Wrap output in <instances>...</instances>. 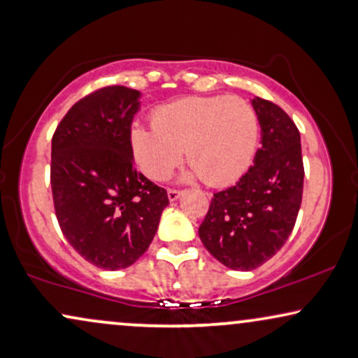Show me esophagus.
<instances>
[{
  "mask_svg": "<svg viewBox=\"0 0 358 358\" xmlns=\"http://www.w3.org/2000/svg\"><path fill=\"white\" fill-rule=\"evenodd\" d=\"M180 195H182V190H175V188H170V190H168V199H170V202H175Z\"/></svg>",
  "mask_w": 358,
  "mask_h": 358,
  "instance_id": "1",
  "label": "esophagus"
}]
</instances>
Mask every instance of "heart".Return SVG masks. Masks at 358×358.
<instances>
[{"label":"heart","mask_w":358,"mask_h":358,"mask_svg":"<svg viewBox=\"0 0 358 358\" xmlns=\"http://www.w3.org/2000/svg\"><path fill=\"white\" fill-rule=\"evenodd\" d=\"M153 129L133 126L131 148L148 178L165 180L182 162L210 187H227L249 170L256 156L259 119L237 96H192L159 106Z\"/></svg>","instance_id":"obj_1"}]
</instances>
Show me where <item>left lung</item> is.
Masks as SVG:
<instances>
[{"label": "left lung", "mask_w": 358, "mask_h": 358, "mask_svg": "<svg viewBox=\"0 0 358 358\" xmlns=\"http://www.w3.org/2000/svg\"><path fill=\"white\" fill-rule=\"evenodd\" d=\"M261 148L254 165L234 187L213 193L199 227L200 241L217 261L252 271L285 245L303 199L301 138L296 124L274 102L254 97Z\"/></svg>", "instance_id": "obj_1"}]
</instances>
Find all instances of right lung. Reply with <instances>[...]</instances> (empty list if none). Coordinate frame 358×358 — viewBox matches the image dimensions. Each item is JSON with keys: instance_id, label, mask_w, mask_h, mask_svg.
Here are the masks:
<instances>
[{"instance_id": "add662e5", "label": "right lung", "mask_w": 358, "mask_h": 358, "mask_svg": "<svg viewBox=\"0 0 358 358\" xmlns=\"http://www.w3.org/2000/svg\"><path fill=\"white\" fill-rule=\"evenodd\" d=\"M139 90L109 85L72 106L52 138L53 207L65 239L90 264L124 269L153 241L165 188L138 173L131 122Z\"/></svg>"}]
</instances>
